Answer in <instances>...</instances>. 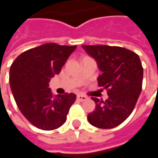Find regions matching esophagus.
<instances>
[{
  "label": "esophagus",
  "instance_id": "34e87169",
  "mask_svg": "<svg viewBox=\"0 0 158 158\" xmlns=\"http://www.w3.org/2000/svg\"><path fill=\"white\" fill-rule=\"evenodd\" d=\"M77 99L79 100V102H84V101H85V100H87L88 98H87V96H83V95H78V96H77Z\"/></svg>",
  "mask_w": 158,
  "mask_h": 158
}]
</instances>
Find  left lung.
<instances>
[{
  "instance_id": "obj_1",
  "label": "left lung",
  "mask_w": 158,
  "mask_h": 158,
  "mask_svg": "<svg viewBox=\"0 0 158 158\" xmlns=\"http://www.w3.org/2000/svg\"><path fill=\"white\" fill-rule=\"evenodd\" d=\"M82 48L96 59L102 73L98 85L107 90L108 99H91L96 110L88 121L100 129H113L131 114L142 89L143 68L139 56L130 50L105 45H83Z\"/></svg>"
}]
</instances>
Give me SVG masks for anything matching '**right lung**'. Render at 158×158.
<instances>
[{"label":"right lung","mask_w":158,"mask_h":158,"mask_svg":"<svg viewBox=\"0 0 158 158\" xmlns=\"http://www.w3.org/2000/svg\"><path fill=\"white\" fill-rule=\"evenodd\" d=\"M77 45L47 43L29 49L12 62L9 82L19 109L30 123L42 130H53L66 122L74 103L73 93L52 96L49 82L59 74Z\"/></svg>","instance_id":"right-lung-1"}]
</instances>
